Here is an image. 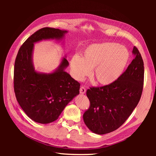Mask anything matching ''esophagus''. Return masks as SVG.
I'll use <instances>...</instances> for the list:
<instances>
[{"instance_id": "1", "label": "esophagus", "mask_w": 156, "mask_h": 156, "mask_svg": "<svg viewBox=\"0 0 156 156\" xmlns=\"http://www.w3.org/2000/svg\"><path fill=\"white\" fill-rule=\"evenodd\" d=\"M80 92L81 94H85V92H86V89H85V88L84 87H81L80 88Z\"/></svg>"}]
</instances>
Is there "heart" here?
Listing matches in <instances>:
<instances>
[{"instance_id": "obj_1", "label": "heart", "mask_w": 156, "mask_h": 156, "mask_svg": "<svg viewBox=\"0 0 156 156\" xmlns=\"http://www.w3.org/2000/svg\"><path fill=\"white\" fill-rule=\"evenodd\" d=\"M127 48L112 42L95 44L88 46L81 57L75 55L71 61L73 77L81 80L90 75L97 83L108 85L116 81L123 73L129 60Z\"/></svg>"}]
</instances>
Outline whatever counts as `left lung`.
<instances>
[{
    "label": "left lung",
    "mask_w": 156,
    "mask_h": 156,
    "mask_svg": "<svg viewBox=\"0 0 156 156\" xmlns=\"http://www.w3.org/2000/svg\"><path fill=\"white\" fill-rule=\"evenodd\" d=\"M132 54L135 58L116 81L87 90L90 107L83 118L85 124L95 133L103 135L117 129L140 101L144 81V61L135 46Z\"/></svg>",
    "instance_id": "obj_1"
}]
</instances>
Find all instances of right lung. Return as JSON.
<instances>
[{
  "label": "right lung",
  "instance_id": "obj_1",
  "mask_svg": "<svg viewBox=\"0 0 156 156\" xmlns=\"http://www.w3.org/2000/svg\"><path fill=\"white\" fill-rule=\"evenodd\" d=\"M66 31L45 27L32 34L19 49L14 69V90L20 105L32 120L42 124L55 121L66 105L80 93V83L64 69L63 58L59 68L50 74L36 72L32 64L34 43L43 39L62 38Z\"/></svg>",
  "mask_w": 156,
  "mask_h": 156
}]
</instances>
